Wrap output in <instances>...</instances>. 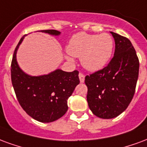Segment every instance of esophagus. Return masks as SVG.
Wrapping results in <instances>:
<instances>
[{
  "label": "esophagus",
  "instance_id": "obj_1",
  "mask_svg": "<svg viewBox=\"0 0 147 147\" xmlns=\"http://www.w3.org/2000/svg\"><path fill=\"white\" fill-rule=\"evenodd\" d=\"M79 79H80L81 83H83L84 81V75L83 74L80 73V74H79Z\"/></svg>",
  "mask_w": 147,
  "mask_h": 147
}]
</instances>
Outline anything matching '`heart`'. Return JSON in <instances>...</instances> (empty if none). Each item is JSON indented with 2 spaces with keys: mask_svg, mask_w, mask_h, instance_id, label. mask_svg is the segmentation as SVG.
I'll return each mask as SVG.
<instances>
[{
  "mask_svg": "<svg viewBox=\"0 0 147 147\" xmlns=\"http://www.w3.org/2000/svg\"><path fill=\"white\" fill-rule=\"evenodd\" d=\"M113 49V40L109 34L79 33L71 38L67 46L68 53L80 57L81 65L89 71L103 68L110 60Z\"/></svg>",
  "mask_w": 147,
  "mask_h": 147,
  "instance_id": "heart-1",
  "label": "heart"
}]
</instances>
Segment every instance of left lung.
Wrapping results in <instances>:
<instances>
[{
  "instance_id": "1",
  "label": "left lung",
  "mask_w": 147,
  "mask_h": 147,
  "mask_svg": "<svg viewBox=\"0 0 147 147\" xmlns=\"http://www.w3.org/2000/svg\"><path fill=\"white\" fill-rule=\"evenodd\" d=\"M115 51L107 66L85 77L87 101L90 110L102 119L116 117L123 113L135 94L140 63L128 38L110 32Z\"/></svg>"
}]
</instances>
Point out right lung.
<instances>
[{
  "instance_id": "1",
  "label": "right lung",
  "mask_w": 147,
  "mask_h": 147,
  "mask_svg": "<svg viewBox=\"0 0 147 147\" xmlns=\"http://www.w3.org/2000/svg\"><path fill=\"white\" fill-rule=\"evenodd\" d=\"M52 36L61 34L55 30H40ZM19 40L14 51L11 77L19 104L26 113L36 121L49 123L56 121L68 110L67 100L80 83L78 70L66 72L57 69L49 74L30 76L26 74L17 63L16 53L23 40Z\"/></svg>"
}]
</instances>
